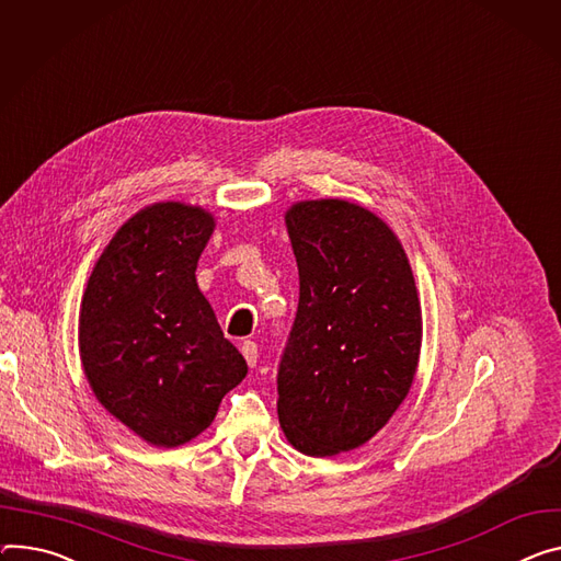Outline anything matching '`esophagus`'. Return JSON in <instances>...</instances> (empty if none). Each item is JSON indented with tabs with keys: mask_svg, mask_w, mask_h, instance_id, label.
<instances>
[{
	"mask_svg": "<svg viewBox=\"0 0 561 561\" xmlns=\"http://www.w3.org/2000/svg\"><path fill=\"white\" fill-rule=\"evenodd\" d=\"M241 353H243V358H245L248 367H254V365H257L260 351H257V344H254L252 340H245V342L241 344Z\"/></svg>",
	"mask_w": 561,
	"mask_h": 561,
	"instance_id": "34e87169",
	"label": "esophagus"
}]
</instances>
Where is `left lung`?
Segmentation results:
<instances>
[{"label":"left lung","instance_id":"obj_1","mask_svg":"<svg viewBox=\"0 0 561 561\" xmlns=\"http://www.w3.org/2000/svg\"><path fill=\"white\" fill-rule=\"evenodd\" d=\"M299 304L277 369V414L309 456L376 436L416 376L423 318L391 228L363 206L299 201L286 213Z\"/></svg>","mask_w":561,"mask_h":561}]
</instances>
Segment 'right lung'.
<instances>
[{
  "label": "right lung",
  "instance_id": "right-lung-1",
  "mask_svg": "<svg viewBox=\"0 0 561 561\" xmlns=\"http://www.w3.org/2000/svg\"><path fill=\"white\" fill-rule=\"evenodd\" d=\"M213 230L203 208L147 206L100 254L82 297L84 376L114 419L157 447L198 436L248 374L194 275Z\"/></svg>",
  "mask_w": 561,
  "mask_h": 561
}]
</instances>
